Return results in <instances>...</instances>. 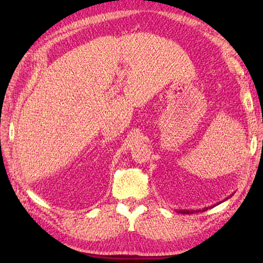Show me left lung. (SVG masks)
Returning <instances> with one entry per match:
<instances>
[{
    "label": "left lung",
    "instance_id": "8db88e82",
    "mask_svg": "<svg viewBox=\"0 0 263 263\" xmlns=\"http://www.w3.org/2000/svg\"><path fill=\"white\" fill-rule=\"evenodd\" d=\"M210 208H212V206H209V209ZM202 210L205 211V210H208V208H204ZM198 211L200 212V210H178V212H181V214H185V215H191V214H193V212H198Z\"/></svg>",
    "mask_w": 263,
    "mask_h": 263
}]
</instances>
